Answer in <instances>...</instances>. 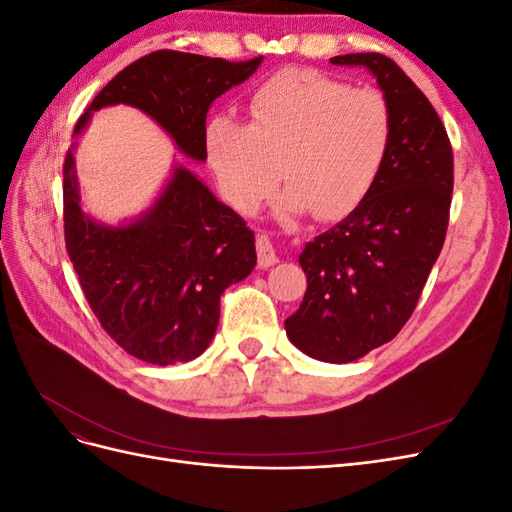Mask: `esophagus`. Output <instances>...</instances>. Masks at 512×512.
Segmentation results:
<instances>
[{
    "instance_id": "1",
    "label": "esophagus",
    "mask_w": 512,
    "mask_h": 512,
    "mask_svg": "<svg viewBox=\"0 0 512 512\" xmlns=\"http://www.w3.org/2000/svg\"><path fill=\"white\" fill-rule=\"evenodd\" d=\"M256 250H258V265L260 267L267 269V267H273V265H277V262H280L275 247H273V243L267 235L256 237Z\"/></svg>"
}]
</instances>
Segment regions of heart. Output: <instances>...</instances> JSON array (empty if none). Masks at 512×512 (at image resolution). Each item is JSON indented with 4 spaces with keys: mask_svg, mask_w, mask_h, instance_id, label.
<instances>
[{
    "mask_svg": "<svg viewBox=\"0 0 512 512\" xmlns=\"http://www.w3.org/2000/svg\"><path fill=\"white\" fill-rule=\"evenodd\" d=\"M247 113V123L215 115L205 128L207 164L224 198L241 211H252L282 170V215H342L371 190L391 147V111L378 91L318 72L273 76L256 89Z\"/></svg>",
    "mask_w": 512,
    "mask_h": 512,
    "instance_id": "obj_1",
    "label": "heart"
}]
</instances>
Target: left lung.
Listing matches in <instances>:
<instances>
[{"instance_id": "8db88e82", "label": "left lung", "mask_w": 512, "mask_h": 512, "mask_svg": "<svg viewBox=\"0 0 512 512\" xmlns=\"http://www.w3.org/2000/svg\"><path fill=\"white\" fill-rule=\"evenodd\" d=\"M331 64L374 76L393 121L376 183L342 222L303 247L307 290L284 322L301 352L342 365L391 342L412 316L446 237L453 149L438 113L393 59L350 53Z\"/></svg>"}]
</instances>
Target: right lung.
<instances>
[{
    "mask_svg": "<svg viewBox=\"0 0 512 512\" xmlns=\"http://www.w3.org/2000/svg\"><path fill=\"white\" fill-rule=\"evenodd\" d=\"M260 64L262 57L145 55L94 98L74 138L100 108L126 104L156 121L185 158L205 162L211 104ZM74 149L64 162V232L91 312L136 359L162 367L196 359L218 329L222 292L256 267L254 232L181 162L141 215L104 224L81 205Z\"/></svg>",
    "mask_w": 512,
    "mask_h": 512,
    "instance_id": "add662e5",
    "label": "right lung"
}]
</instances>
